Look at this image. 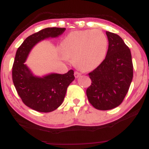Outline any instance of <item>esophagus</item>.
I'll return each instance as SVG.
<instances>
[{"label":"esophagus","instance_id":"34e87169","mask_svg":"<svg viewBox=\"0 0 149 149\" xmlns=\"http://www.w3.org/2000/svg\"><path fill=\"white\" fill-rule=\"evenodd\" d=\"M74 76H75V77H76V78H78V77H79V76H81V73H79V72H77V71H75Z\"/></svg>","mask_w":149,"mask_h":149}]
</instances>
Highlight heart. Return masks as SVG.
I'll return each instance as SVG.
<instances>
[{"instance_id":"heart-1","label":"heart","mask_w":149,"mask_h":149,"mask_svg":"<svg viewBox=\"0 0 149 149\" xmlns=\"http://www.w3.org/2000/svg\"><path fill=\"white\" fill-rule=\"evenodd\" d=\"M107 47V38L101 30H80L66 36L61 42V51L64 58L73 59L79 69L89 71L102 63Z\"/></svg>"}]
</instances>
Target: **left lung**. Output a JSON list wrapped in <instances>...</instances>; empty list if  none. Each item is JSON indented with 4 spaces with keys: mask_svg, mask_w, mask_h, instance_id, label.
<instances>
[{
    "mask_svg": "<svg viewBox=\"0 0 149 149\" xmlns=\"http://www.w3.org/2000/svg\"><path fill=\"white\" fill-rule=\"evenodd\" d=\"M109 46L106 58L88 73L91 85L86 89L91 104L100 110H109L123 102L133 80V66L129 47L123 39L106 31Z\"/></svg>",
    "mask_w": 149,
    "mask_h": 149,
    "instance_id": "1",
    "label": "left lung"
}]
</instances>
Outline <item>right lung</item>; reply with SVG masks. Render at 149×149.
Segmentation results:
<instances>
[{"label": "right lung", "mask_w": 149, "mask_h": 149, "mask_svg": "<svg viewBox=\"0 0 149 149\" xmlns=\"http://www.w3.org/2000/svg\"><path fill=\"white\" fill-rule=\"evenodd\" d=\"M65 28H45L29 36L18 48L12 68V79L18 94L25 105L40 112H50L59 107L67 88L75 79L73 70L65 74L49 73L34 76L24 63L35 45L47 38L59 37Z\"/></svg>", "instance_id": "right-lung-1"}]
</instances>
